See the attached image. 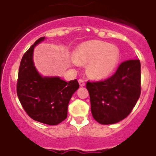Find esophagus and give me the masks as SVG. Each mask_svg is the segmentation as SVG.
Here are the masks:
<instances>
[{
    "mask_svg": "<svg viewBox=\"0 0 156 156\" xmlns=\"http://www.w3.org/2000/svg\"><path fill=\"white\" fill-rule=\"evenodd\" d=\"M78 83H79L80 86H81V87H83V86H85V81H84L83 79L78 80Z\"/></svg>",
    "mask_w": 156,
    "mask_h": 156,
    "instance_id": "1",
    "label": "esophagus"
}]
</instances>
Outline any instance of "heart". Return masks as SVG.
I'll return each instance as SVG.
<instances>
[{"mask_svg":"<svg viewBox=\"0 0 156 156\" xmlns=\"http://www.w3.org/2000/svg\"><path fill=\"white\" fill-rule=\"evenodd\" d=\"M75 64H88V74L95 79L109 76L120 60V51L106 42L92 40L79 45L75 52Z\"/></svg>","mask_w":156,"mask_h":156,"instance_id":"1","label":"heart"}]
</instances>
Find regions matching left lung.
Masks as SVG:
<instances>
[{
    "label": "left lung",
    "mask_w": 156,
    "mask_h": 156,
    "mask_svg": "<svg viewBox=\"0 0 156 156\" xmlns=\"http://www.w3.org/2000/svg\"><path fill=\"white\" fill-rule=\"evenodd\" d=\"M93 118L101 124H113L126 118L141 95V63L123 61L114 75L104 81H88Z\"/></svg>",
    "instance_id": "8db88e82"
}]
</instances>
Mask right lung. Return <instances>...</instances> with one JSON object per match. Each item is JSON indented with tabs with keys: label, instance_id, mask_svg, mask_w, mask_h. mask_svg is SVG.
<instances>
[{
	"label": "right lung",
	"instance_id": "right-lung-1",
	"mask_svg": "<svg viewBox=\"0 0 156 156\" xmlns=\"http://www.w3.org/2000/svg\"><path fill=\"white\" fill-rule=\"evenodd\" d=\"M44 40L45 37L38 39L22 57L17 95L31 118L49 125H57L67 118L68 103L79 84L77 79L67 82L59 77L40 75L33 63V50Z\"/></svg>",
	"mask_w": 156,
	"mask_h": 156
}]
</instances>
